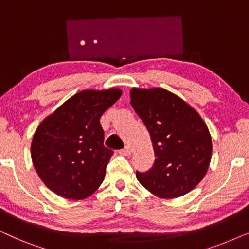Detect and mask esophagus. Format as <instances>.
<instances>
[{
	"instance_id": "obj_1",
	"label": "esophagus",
	"mask_w": 249,
	"mask_h": 249,
	"mask_svg": "<svg viewBox=\"0 0 249 249\" xmlns=\"http://www.w3.org/2000/svg\"><path fill=\"white\" fill-rule=\"evenodd\" d=\"M119 153H120V154L124 155V156H129V155L131 154V148L129 147V146H125L124 148L120 149V151H119Z\"/></svg>"
}]
</instances>
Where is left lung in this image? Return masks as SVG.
Wrapping results in <instances>:
<instances>
[{
  "instance_id": "obj_1",
  "label": "left lung",
  "mask_w": 249,
  "mask_h": 249,
  "mask_svg": "<svg viewBox=\"0 0 249 249\" xmlns=\"http://www.w3.org/2000/svg\"><path fill=\"white\" fill-rule=\"evenodd\" d=\"M130 103L151 136L155 161L138 181L161 198H175L202 181L212 155V139L203 119L163 88L130 90Z\"/></svg>"
}]
</instances>
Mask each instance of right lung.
Instances as JSON below:
<instances>
[{"mask_svg":"<svg viewBox=\"0 0 249 249\" xmlns=\"http://www.w3.org/2000/svg\"><path fill=\"white\" fill-rule=\"evenodd\" d=\"M120 96L119 88L83 90L38 125L32 142L33 164L56 195L86 198L103 182L113 151L104 146L100 119Z\"/></svg>","mask_w":249,"mask_h":249,"instance_id":"add662e5","label":"right lung"}]
</instances>
